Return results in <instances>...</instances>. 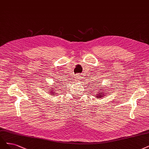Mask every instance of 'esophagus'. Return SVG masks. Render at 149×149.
I'll list each match as a JSON object with an SVG mask.
<instances>
[{"instance_id": "obj_1", "label": "esophagus", "mask_w": 149, "mask_h": 149, "mask_svg": "<svg viewBox=\"0 0 149 149\" xmlns=\"http://www.w3.org/2000/svg\"><path fill=\"white\" fill-rule=\"evenodd\" d=\"M74 78H75V80H76V81H79L80 80L79 79H81V78H80V76H79V74H77L75 76Z\"/></svg>"}]
</instances>
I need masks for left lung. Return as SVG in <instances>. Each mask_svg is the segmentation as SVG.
I'll return each instance as SVG.
<instances>
[{
    "instance_id": "8db88e82",
    "label": "left lung",
    "mask_w": 149,
    "mask_h": 149,
    "mask_svg": "<svg viewBox=\"0 0 149 149\" xmlns=\"http://www.w3.org/2000/svg\"><path fill=\"white\" fill-rule=\"evenodd\" d=\"M95 83L93 84L94 85H92V87H94V89H95V91L97 92H95L96 93L95 97H97V98H98V99H100V98H102V97H103V96H105V93L104 91H107V90H105V89H106L105 88H104V89L102 88V87L100 86V84H99V83H100L99 81L95 82ZM105 92H106V91H105Z\"/></svg>"
}]
</instances>
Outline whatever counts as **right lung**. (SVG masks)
I'll return each mask as SVG.
<instances>
[{
  "mask_svg": "<svg viewBox=\"0 0 149 149\" xmlns=\"http://www.w3.org/2000/svg\"><path fill=\"white\" fill-rule=\"evenodd\" d=\"M54 89V90H53V89ZM54 88H52V89H51L50 90V92H50V93H51V94H53V95H54V94H54L55 93V92H54Z\"/></svg>",
  "mask_w": 149,
  "mask_h": 149,
  "instance_id": "1",
  "label": "right lung"
}]
</instances>
